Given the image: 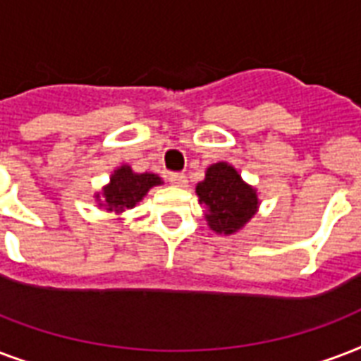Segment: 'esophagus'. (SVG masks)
Returning <instances> with one entry per match:
<instances>
[{"label": "esophagus", "mask_w": 361, "mask_h": 361, "mask_svg": "<svg viewBox=\"0 0 361 361\" xmlns=\"http://www.w3.org/2000/svg\"><path fill=\"white\" fill-rule=\"evenodd\" d=\"M169 183H171L173 186L184 188V186H188V178H186V175H183V173H173V175H169Z\"/></svg>", "instance_id": "obj_1"}]
</instances>
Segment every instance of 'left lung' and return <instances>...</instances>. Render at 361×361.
Here are the masks:
<instances>
[{"instance_id":"obj_1","label":"left lung","mask_w":361,"mask_h":361,"mask_svg":"<svg viewBox=\"0 0 361 361\" xmlns=\"http://www.w3.org/2000/svg\"><path fill=\"white\" fill-rule=\"evenodd\" d=\"M207 226L219 235H233L256 216L258 190L243 180L241 173L228 161H216L205 169V178L195 186Z\"/></svg>"}]
</instances>
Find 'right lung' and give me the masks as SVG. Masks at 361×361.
I'll return each mask as SVG.
<instances>
[{
  "label": "right lung",
  "mask_w": 361,
  "mask_h": 361,
  "mask_svg": "<svg viewBox=\"0 0 361 361\" xmlns=\"http://www.w3.org/2000/svg\"><path fill=\"white\" fill-rule=\"evenodd\" d=\"M160 184L161 178L156 173H135L128 164H124L111 173L109 183L99 192H96L94 197L99 209H105L107 212H114L120 216L122 212L142 201L150 188L160 186Z\"/></svg>",
  "instance_id": "obj_1"
}]
</instances>
